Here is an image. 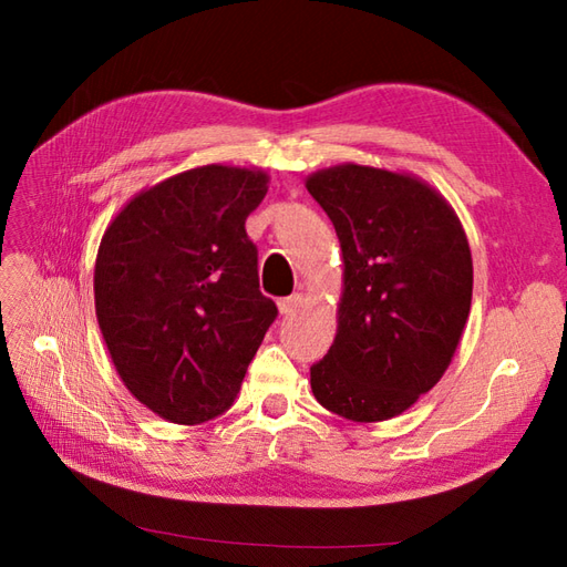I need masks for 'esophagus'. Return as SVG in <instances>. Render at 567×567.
I'll list each match as a JSON object with an SVG mask.
<instances>
[{"mask_svg":"<svg viewBox=\"0 0 567 567\" xmlns=\"http://www.w3.org/2000/svg\"><path fill=\"white\" fill-rule=\"evenodd\" d=\"M302 305H305V295L295 292L290 297L280 299V302H277V309H280L282 317H290V315H295V311H299V307H302Z\"/></svg>","mask_w":567,"mask_h":567,"instance_id":"obj_1","label":"esophagus"}]
</instances>
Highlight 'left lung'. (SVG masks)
I'll use <instances>...</instances> for the list:
<instances>
[{"label": "left lung", "mask_w": 567, "mask_h": 567, "mask_svg": "<svg viewBox=\"0 0 567 567\" xmlns=\"http://www.w3.org/2000/svg\"><path fill=\"white\" fill-rule=\"evenodd\" d=\"M339 236L343 292L317 402L372 424L406 412L449 370L473 302L463 224L424 179L343 163L307 177Z\"/></svg>", "instance_id": "8db88e82"}]
</instances>
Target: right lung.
I'll use <instances>...</instances> for the list:
<instances>
[{
	"mask_svg": "<svg viewBox=\"0 0 567 567\" xmlns=\"http://www.w3.org/2000/svg\"><path fill=\"white\" fill-rule=\"evenodd\" d=\"M270 177L202 165L141 189L106 226L94 309L126 390L173 424L226 412L277 317L248 214Z\"/></svg>",
	"mask_w": 567,
	"mask_h": 567,
	"instance_id": "obj_1",
	"label": "right lung"
}]
</instances>
